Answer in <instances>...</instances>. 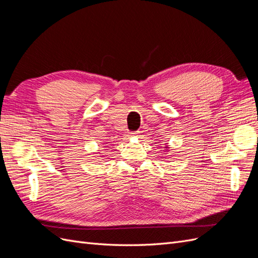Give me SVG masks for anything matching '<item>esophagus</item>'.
<instances>
[{"instance_id": "1", "label": "esophagus", "mask_w": 258, "mask_h": 258, "mask_svg": "<svg viewBox=\"0 0 258 258\" xmlns=\"http://www.w3.org/2000/svg\"><path fill=\"white\" fill-rule=\"evenodd\" d=\"M139 132L138 131H135V132H130L129 134V137H134V136H138Z\"/></svg>"}]
</instances>
